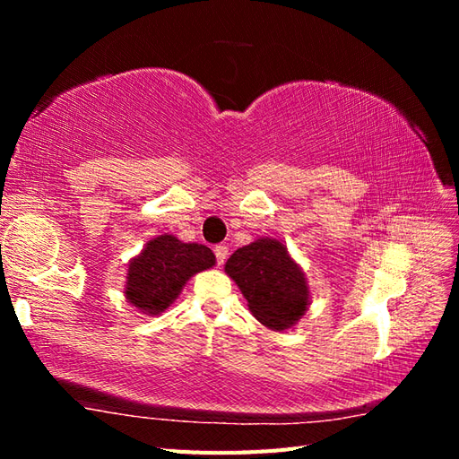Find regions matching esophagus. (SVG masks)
<instances>
[{"label": "esophagus", "mask_w": 459, "mask_h": 459, "mask_svg": "<svg viewBox=\"0 0 459 459\" xmlns=\"http://www.w3.org/2000/svg\"><path fill=\"white\" fill-rule=\"evenodd\" d=\"M214 256H217V264H224V260L229 256V247L227 245H217L214 247Z\"/></svg>", "instance_id": "obj_1"}]
</instances>
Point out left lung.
Returning a JSON list of instances; mask_svg holds the SVG:
<instances>
[{"mask_svg":"<svg viewBox=\"0 0 459 459\" xmlns=\"http://www.w3.org/2000/svg\"><path fill=\"white\" fill-rule=\"evenodd\" d=\"M224 270L260 324L281 331L304 316L309 296L306 278L276 238H260L238 248Z\"/></svg>","mask_w":459,"mask_h":459,"instance_id":"1","label":"left lung"}]
</instances>
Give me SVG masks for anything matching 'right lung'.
<instances>
[{
  "instance_id": "add662e5",
  "label": "right lung",
  "mask_w": 459,
  "mask_h": 459,
  "mask_svg": "<svg viewBox=\"0 0 459 459\" xmlns=\"http://www.w3.org/2000/svg\"><path fill=\"white\" fill-rule=\"evenodd\" d=\"M212 264L211 248L161 235L150 240L130 264L126 298L145 314H161L179 296L185 281Z\"/></svg>"
}]
</instances>
